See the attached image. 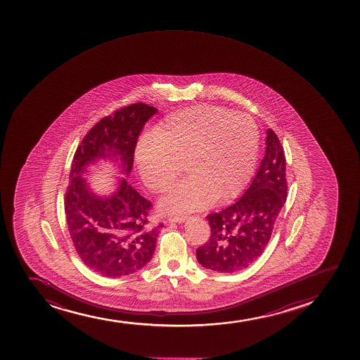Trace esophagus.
I'll list each match as a JSON object with an SVG mask.
<instances>
[{"label": "esophagus", "instance_id": "obj_1", "mask_svg": "<svg viewBox=\"0 0 360 360\" xmlns=\"http://www.w3.org/2000/svg\"><path fill=\"white\" fill-rule=\"evenodd\" d=\"M186 217H169L167 221L169 222H177V224H182L186 221Z\"/></svg>", "mask_w": 360, "mask_h": 360}]
</instances>
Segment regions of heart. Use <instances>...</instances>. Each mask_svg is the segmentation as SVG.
I'll list each match as a JSON object with an SVG mask.
<instances>
[{"mask_svg":"<svg viewBox=\"0 0 360 360\" xmlns=\"http://www.w3.org/2000/svg\"><path fill=\"white\" fill-rule=\"evenodd\" d=\"M259 147V128L248 115L198 105L171 113L154 127L135 147L134 162L145 186L162 193L186 160L191 174L158 202L165 213L184 214L239 196L254 174Z\"/></svg>","mask_w":360,"mask_h":360,"instance_id":"b5f03b06","label":"heart"}]
</instances>
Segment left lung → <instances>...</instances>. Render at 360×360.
<instances>
[{
    "mask_svg": "<svg viewBox=\"0 0 360 360\" xmlns=\"http://www.w3.org/2000/svg\"><path fill=\"white\" fill-rule=\"evenodd\" d=\"M286 198L285 152L276 134L268 129L264 157L245 193L221 212L207 215L210 237L196 250L198 263L218 273L251 266L266 249Z\"/></svg>",
    "mask_w": 360,
    "mask_h": 360,
    "instance_id": "8db88e82",
    "label": "left lung"
}]
</instances>
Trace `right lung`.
Instances as JSON below:
<instances>
[{
    "label": "right lung",
    "instance_id": "right-lung-1",
    "mask_svg": "<svg viewBox=\"0 0 360 360\" xmlns=\"http://www.w3.org/2000/svg\"><path fill=\"white\" fill-rule=\"evenodd\" d=\"M157 112L143 103L122 108L98 122L74 154L65 191V220L81 261L106 278L133 274L150 262L162 225L146 229L152 205L125 178L118 179L112 194L101 196L94 194L82 174L99 160H111L128 177L139 135Z\"/></svg>",
    "mask_w": 360,
    "mask_h": 360
}]
</instances>
